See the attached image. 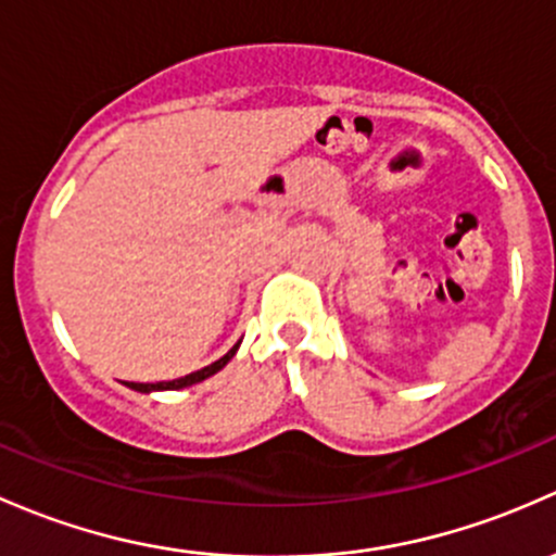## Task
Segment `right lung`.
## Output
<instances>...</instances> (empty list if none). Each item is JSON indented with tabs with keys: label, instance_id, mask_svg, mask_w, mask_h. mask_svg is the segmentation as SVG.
I'll use <instances>...</instances> for the list:
<instances>
[{
	"label": "right lung",
	"instance_id": "right-lung-1",
	"mask_svg": "<svg viewBox=\"0 0 556 556\" xmlns=\"http://www.w3.org/2000/svg\"><path fill=\"white\" fill-rule=\"evenodd\" d=\"M238 348H240V342H238V345H232L230 351H227L225 356L219 358V362H214V364L203 366V369L192 371V375L179 377V380H168V382H128V388H134V391H139V393H152V391H179V388L194 386V382L208 380L211 375H216V371H219V369H225L227 362H230V358L236 356V353H238Z\"/></svg>",
	"mask_w": 556,
	"mask_h": 556
}]
</instances>
